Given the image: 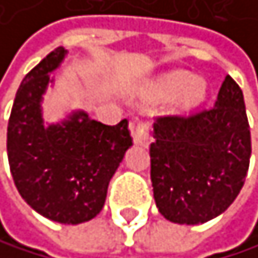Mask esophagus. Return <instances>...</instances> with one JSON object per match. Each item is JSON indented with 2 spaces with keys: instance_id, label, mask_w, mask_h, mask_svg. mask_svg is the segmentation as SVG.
Instances as JSON below:
<instances>
[{
  "instance_id": "34e87169",
  "label": "esophagus",
  "mask_w": 258,
  "mask_h": 258,
  "mask_svg": "<svg viewBox=\"0 0 258 258\" xmlns=\"http://www.w3.org/2000/svg\"><path fill=\"white\" fill-rule=\"evenodd\" d=\"M135 143L140 146H148L149 143V133H151V123L148 120H135L130 125Z\"/></svg>"
}]
</instances>
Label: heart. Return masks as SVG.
<instances>
[{
	"label": "heart",
	"instance_id": "obj_1",
	"mask_svg": "<svg viewBox=\"0 0 258 258\" xmlns=\"http://www.w3.org/2000/svg\"><path fill=\"white\" fill-rule=\"evenodd\" d=\"M184 88L181 93V104L183 106H192V104L199 102L206 94V85L201 78H189V74L186 72H173L170 74L165 80L156 88L154 96L156 98H168L173 94L178 88H181L184 83Z\"/></svg>",
	"mask_w": 258,
	"mask_h": 258
}]
</instances>
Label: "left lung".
Masks as SVG:
<instances>
[{
  "label": "left lung",
  "mask_w": 258,
  "mask_h": 258,
  "mask_svg": "<svg viewBox=\"0 0 258 258\" xmlns=\"http://www.w3.org/2000/svg\"><path fill=\"white\" fill-rule=\"evenodd\" d=\"M151 143V181L159 212L170 222H209L233 204L250 162L244 96L226 75L214 106L157 115Z\"/></svg>",
  "instance_id": "obj_1"
}]
</instances>
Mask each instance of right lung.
Listing matches in <instances>:
<instances>
[{
  "label": "right lung",
  "instance_id": "1",
  "mask_svg": "<svg viewBox=\"0 0 258 258\" xmlns=\"http://www.w3.org/2000/svg\"><path fill=\"white\" fill-rule=\"evenodd\" d=\"M64 54L56 48L24 77L8 123V159L28 206L52 222L77 225L102 210L109 181L133 138L126 118L104 125L85 112L43 126L41 94Z\"/></svg>",
  "mask_w": 258,
  "mask_h": 258
}]
</instances>
